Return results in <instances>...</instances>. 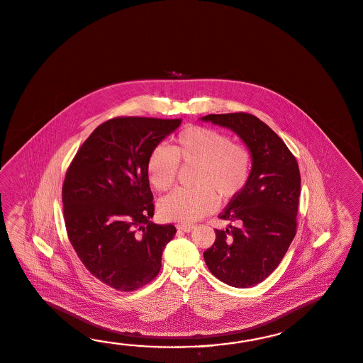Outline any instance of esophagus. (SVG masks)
<instances>
[{"mask_svg": "<svg viewBox=\"0 0 363 363\" xmlns=\"http://www.w3.org/2000/svg\"><path fill=\"white\" fill-rule=\"evenodd\" d=\"M177 228L179 230H184L186 233H189V232L193 230L195 225L194 224H189V223H181V224H178Z\"/></svg>", "mask_w": 363, "mask_h": 363, "instance_id": "esophagus-1", "label": "esophagus"}]
</instances>
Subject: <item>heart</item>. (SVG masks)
Masks as SVG:
<instances>
[{
  "label": "heart",
  "mask_w": 363,
  "mask_h": 363,
  "mask_svg": "<svg viewBox=\"0 0 363 363\" xmlns=\"http://www.w3.org/2000/svg\"><path fill=\"white\" fill-rule=\"evenodd\" d=\"M194 165L190 189H178L162 198L159 213L167 221L190 223L216 208L218 198L232 201L247 185L252 168L250 150L218 130L187 126L170 148L156 145L148 155L145 172L156 191L170 190L178 167Z\"/></svg>",
  "instance_id": "b5f03b06"
}]
</instances>
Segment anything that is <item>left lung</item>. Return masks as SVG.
<instances>
[{
	"label": "left lung",
	"mask_w": 363,
	"mask_h": 363,
	"mask_svg": "<svg viewBox=\"0 0 363 363\" xmlns=\"http://www.w3.org/2000/svg\"><path fill=\"white\" fill-rule=\"evenodd\" d=\"M201 120L233 130L252 155L247 185L218 215L237 225L216 229V240L203 254L218 280L250 288L274 272L297 233L298 164L281 138L250 113L208 114Z\"/></svg>",
	"instance_id": "1"
}]
</instances>
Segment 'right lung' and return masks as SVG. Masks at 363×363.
I'll use <instances>...</instances> for the list:
<instances>
[{
	"instance_id": "obj_1",
	"label": "right lung",
	"mask_w": 363,
	"mask_h": 363,
	"mask_svg": "<svg viewBox=\"0 0 363 363\" xmlns=\"http://www.w3.org/2000/svg\"><path fill=\"white\" fill-rule=\"evenodd\" d=\"M181 120L116 117L92 131L70 162L62 203L66 233L89 274L118 291L152 281L176 226L153 224L148 155Z\"/></svg>"
}]
</instances>
